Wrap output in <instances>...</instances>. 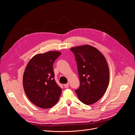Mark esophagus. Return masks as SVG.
I'll list each match as a JSON object with an SVG mask.
<instances>
[{
  "label": "esophagus",
  "instance_id": "esophagus-1",
  "mask_svg": "<svg viewBox=\"0 0 135 135\" xmlns=\"http://www.w3.org/2000/svg\"><path fill=\"white\" fill-rule=\"evenodd\" d=\"M69 83H67V84H64V88H68V87H69Z\"/></svg>",
  "mask_w": 135,
  "mask_h": 135
}]
</instances>
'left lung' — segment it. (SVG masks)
Masks as SVG:
<instances>
[{
    "label": "left lung",
    "instance_id": "1",
    "mask_svg": "<svg viewBox=\"0 0 135 135\" xmlns=\"http://www.w3.org/2000/svg\"><path fill=\"white\" fill-rule=\"evenodd\" d=\"M70 50L75 55L80 82L75 92L84 104H94L102 98L109 85L107 61L97 49L90 45L74 47Z\"/></svg>",
    "mask_w": 135,
    "mask_h": 135
}]
</instances>
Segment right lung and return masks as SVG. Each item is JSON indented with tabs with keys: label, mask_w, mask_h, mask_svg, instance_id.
I'll return each instance as SVG.
<instances>
[{
	"label": "right lung",
	"mask_w": 135,
	"mask_h": 135,
	"mask_svg": "<svg viewBox=\"0 0 135 135\" xmlns=\"http://www.w3.org/2000/svg\"><path fill=\"white\" fill-rule=\"evenodd\" d=\"M61 54L50 51L34 56L27 64L23 77V88L29 99L42 109L51 108L62 93L54 79L52 65Z\"/></svg>",
	"instance_id": "obj_1"
}]
</instances>
